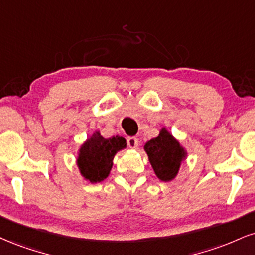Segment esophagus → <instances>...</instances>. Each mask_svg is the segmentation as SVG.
I'll use <instances>...</instances> for the list:
<instances>
[{
  "instance_id": "obj_1",
  "label": "esophagus",
  "mask_w": 255,
  "mask_h": 255,
  "mask_svg": "<svg viewBox=\"0 0 255 255\" xmlns=\"http://www.w3.org/2000/svg\"><path fill=\"white\" fill-rule=\"evenodd\" d=\"M127 143H128V146H129V148L134 149V148H136L137 145H139V140H137L136 137L130 136L127 139Z\"/></svg>"
}]
</instances>
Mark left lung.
<instances>
[{"instance_id":"1","label":"left lung","mask_w":255,"mask_h":255,"mask_svg":"<svg viewBox=\"0 0 255 255\" xmlns=\"http://www.w3.org/2000/svg\"><path fill=\"white\" fill-rule=\"evenodd\" d=\"M155 176L161 182H171L177 177L180 166L188 158L185 147L162 127L159 135L148 140L143 146Z\"/></svg>"}]
</instances>
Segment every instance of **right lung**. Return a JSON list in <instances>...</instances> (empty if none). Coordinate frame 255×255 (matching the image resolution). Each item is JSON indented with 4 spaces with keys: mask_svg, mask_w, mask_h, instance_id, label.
I'll return each mask as SVG.
<instances>
[{
    "mask_svg": "<svg viewBox=\"0 0 255 255\" xmlns=\"http://www.w3.org/2000/svg\"><path fill=\"white\" fill-rule=\"evenodd\" d=\"M127 147L122 136H112L106 139L100 130H95L77 152V167L81 176L91 184L103 182L108 178L113 167L116 153Z\"/></svg>",
    "mask_w": 255,
    "mask_h": 255,
    "instance_id": "add662e5",
    "label": "right lung"
}]
</instances>
